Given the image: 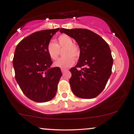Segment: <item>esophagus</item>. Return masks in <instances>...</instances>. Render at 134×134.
I'll return each instance as SVG.
<instances>
[{"label":"esophagus","mask_w":134,"mask_h":134,"mask_svg":"<svg viewBox=\"0 0 134 134\" xmlns=\"http://www.w3.org/2000/svg\"><path fill=\"white\" fill-rule=\"evenodd\" d=\"M67 69H61V71H62V73H64V72L67 71Z\"/></svg>","instance_id":"esophagus-1"}]
</instances>
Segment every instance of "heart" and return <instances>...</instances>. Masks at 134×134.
<instances>
[{"label": "heart", "instance_id": "1", "mask_svg": "<svg viewBox=\"0 0 134 134\" xmlns=\"http://www.w3.org/2000/svg\"><path fill=\"white\" fill-rule=\"evenodd\" d=\"M62 51V58H59L54 62L55 67L61 69H66L72 67L74 64V58L79 56V49L77 46L73 44V40L67 35H62L57 40V43H48L47 47V51L50 58L53 60H57L59 56L60 50Z\"/></svg>", "mask_w": 134, "mask_h": 134}]
</instances>
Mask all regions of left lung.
Here are the masks:
<instances>
[{"instance_id": "obj_1", "label": "left lung", "mask_w": 134, "mask_h": 134, "mask_svg": "<svg viewBox=\"0 0 134 134\" xmlns=\"http://www.w3.org/2000/svg\"><path fill=\"white\" fill-rule=\"evenodd\" d=\"M60 32L73 38L80 48L79 61L70 69L72 91L81 98H95L104 90L111 74L113 60L109 45L87 29L61 28Z\"/></svg>"}]
</instances>
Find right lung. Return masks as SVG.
<instances>
[{"label":"right lung","mask_w":134,"mask_h":134,"mask_svg":"<svg viewBox=\"0 0 134 134\" xmlns=\"http://www.w3.org/2000/svg\"><path fill=\"white\" fill-rule=\"evenodd\" d=\"M59 30L31 34L16 48L13 60L15 78L23 93L35 102H47L56 94L62 72L59 67H50L52 61L47 47Z\"/></svg>","instance_id":"obj_1"}]
</instances>
